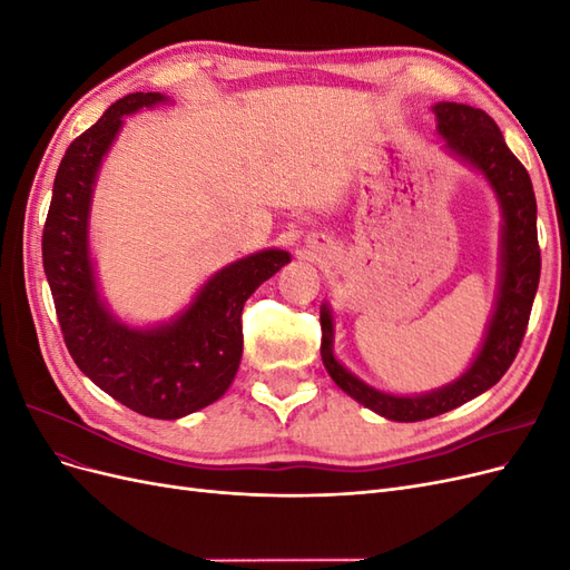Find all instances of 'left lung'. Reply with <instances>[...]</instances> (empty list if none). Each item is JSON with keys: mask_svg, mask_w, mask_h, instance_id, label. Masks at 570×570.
Here are the masks:
<instances>
[{"mask_svg": "<svg viewBox=\"0 0 570 570\" xmlns=\"http://www.w3.org/2000/svg\"><path fill=\"white\" fill-rule=\"evenodd\" d=\"M433 114L446 149L485 176L504 216L499 295L485 340H482L473 364L454 383L433 392L413 396L381 392L358 381L335 358L333 314L327 304L321 306V358L335 385L366 409L402 423L440 416L502 381L523 342L542 266L538 245V202H534L532 183L525 166L507 147L502 130L482 109L456 105V101H438Z\"/></svg>", "mask_w": 570, "mask_h": 570, "instance_id": "1", "label": "left lung"}]
</instances>
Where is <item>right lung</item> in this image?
I'll return each mask as SVG.
<instances>
[{
  "mask_svg": "<svg viewBox=\"0 0 570 570\" xmlns=\"http://www.w3.org/2000/svg\"><path fill=\"white\" fill-rule=\"evenodd\" d=\"M161 101H168L161 92L126 95L66 149L42 230V264L76 366L124 406L176 421L226 394L243 358V306L289 264V254L264 249L220 268L168 323L130 327L109 314L88 245L92 187L124 116Z\"/></svg>",
  "mask_w": 570,
  "mask_h": 570,
  "instance_id": "1",
  "label": "right lung"
}]
</instances>
